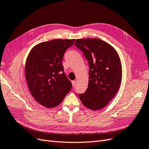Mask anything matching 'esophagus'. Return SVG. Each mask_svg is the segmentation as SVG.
<instances>
[{
    "instance_id": "esophagus-1",
    "label": "esophagus",
    "mask_w": 149,
    "mask_h": 149,
    "mask_svg": "<svg viewBox=\"0 0 149 149\" xmlns=\"http://www.w3.org/2000/svg\"><path fill=\"white\" fill-rule=\"evenodd\" d=\"M71 83H72V85H73V86L74 87V86H75V84H76V81H71Z\"/></svg>"
}]
</instances>
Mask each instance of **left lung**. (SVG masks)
I'll list each match as a JSON object with an SVG mask.
<instances>
[{"instance_id":"obj_1","label":"left lung","mask_w":149,"mask_h":149,"mask_svg":"<svg viewBox=\"0 0 149 149\" xmlns=\"http://www.w3.org/2000/svg\"><path fill=\"white\" fill-rule=\"evenodd\" d=\"M74 45L81 50L89 66L86 91L79 94L83 105L96 111L104 107L115 96L122 80L119 56L109 43L99 38L76 40Z\"/></svg>"}]
</instances>
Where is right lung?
<instances>
[{
  "label": "right lung",
  "mask_w": 149,
  "mask_h": 149,
  "mask_svg": "<svg viewBox=\"0 0 149 149\" xmlns=\"http://www.w3.org/2000/svg\"><path fill=\"white\" fill-rule=\"evenodd\" d=\"M74 39H55L37 44L26 58L25 72L35 100L47 108L56 107L70 92L72 84L64 73L62 60Z\"/></svg>",
  "instance_id": "add662e5"
}]
</instances>
